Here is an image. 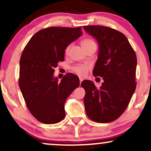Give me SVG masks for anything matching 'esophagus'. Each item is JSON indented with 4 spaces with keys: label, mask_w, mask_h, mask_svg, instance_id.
Here are the masks:
<instances>
[{
    "label": "esophagus",
    "mask_w": 151,
    "mask_h": 151,
    "mask_svg": "<svg viewBox=\"0 0 151 151\" xmlns=\"http://www.w3.org/2000/svg\"><path fill=\"white\" fill-rule=\"evenodd\" d=\"M83 81V79L82 78H79V84H80V85H81V81Z\"/></svg>",
    "instance_id": "34e87169"
}]
</instances>
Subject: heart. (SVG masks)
Listing matches in <instances>:
<instances>
[{
  "instance_id": "1",
  "label": "heart",
  "mask_w": 151,
  "mask_h": 151,
  "mask_svg": "<svg viewBox=\"0 0 151 151\" xmlns=\"http://www.w3.org/2000/svg\"><path fill=\"white\" fill-rule=\"evenodd\" d=\"M96 44L94 42V41L93 40L89 39V38H86V39L82 40L81 41V46L82 47V49L84 50V48H86V47L91 45ZM70 49V45H68L66 47L65 49V55H67L69 52V50ZM91 67H90L89 65H87V64H80V65H77L74 66L72 68V71L77 74L79 77H84L86 74H87L88 71L90 70Z\"/></svg>"
}]
</instances>
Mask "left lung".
Wrapping results in <instances>:
<instances>
[{
	"label": "left lung",
	"mask_w": 151,
	"mask_h": 151,
	"mask_svg": "<svg viewBox=\"0 0 151 151\" xmlns=\"http://www.w3.org/2000/svg\"><path fill=\"white\" fill-rule=\"evenodd\" d=\"M83 27L98 41L99 51L93 74L104 79L100 88L89 80L81 82L86 115L96 123L111 122L125 111L136 89V52L127 37L115 29L101 25Z\"/></svg>",
	"instance_id": "obj_1"
}]
</instances>
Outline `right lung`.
Returning a JSON list of instances; mask_svg holds the SVG:
<instances>
[{"label":"right lung","instance_id":"add662e5","mask_svg":"<svg viewBox=\"0 0 151 151\" xmlns=\"http://www.w3.org/2000/svg\"><path fill=\"white\" fill-rule=\"evenodd\" d=\"M81 35V27H47L36 32L22 51L19 86L27 109L40 122L57 124L65 116L66 99L79 79L68 73L59 83L53 73L65 60L66 47Z\"/></svg>","mask_w":151,"mask_h":151}]
</instances>
